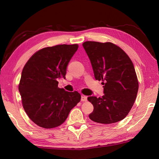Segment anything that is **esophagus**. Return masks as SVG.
<instances>
[{"instance_id":"34e87169","label":"esophagus","mask_w":159,"mask_h":159,"mask_svg":"<svg viewBox=\"0 0 159 159\" xmlns=\"http://www.w3.org/2000/svg\"><path fill=\"white\" fill-rule=\"evenodd\" d=\"M87 100V97L86 96H81V101H83V102H86Z\"/></svg>"}]
</instances>
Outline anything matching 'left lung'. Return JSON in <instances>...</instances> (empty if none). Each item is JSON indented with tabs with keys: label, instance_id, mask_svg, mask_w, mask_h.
Segmentation results:
<instances>
[{
	"label": "left lung",
	"instance_id": "1",
	"mask_svg": "<svg viewBox=\"0 0 159 159\" xmlns=\"http://www.w3.org/2000/svg\"><path fill=\"white\" fill-rule=\"evenodd\" d=\"M95 79L102 80L104 95L87 98L93 106L90 120L113 124L124 119L133 106L139 89L133 63L122 49L113 43H83Z\"/></svg>",
	"mask_w": 159,
	"mask_h": 159
}]
</instances>
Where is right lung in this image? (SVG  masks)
<instances>
[{
  "label": "right lung",
  "mask_w": 159,
  "mask_h": 159,
  "mask_svg": "<svg viewBox=\"0 0 159 159\" xmlns=\"http://www.w3.org/2000/svg\"><path fill=\"white\" fill-rule=\"evenodd\" d=\"M78 48L77 44H62L42 48L24 67L18 87L23 108L40 127L60 126L80 102L79 92L59 88L57 81L66 79L67 66Z\"/></svg>",
  "instance_id": "obj_1"
}]
</instances>
